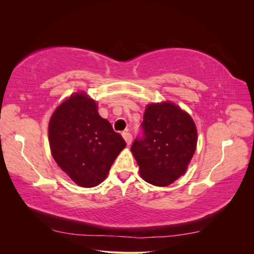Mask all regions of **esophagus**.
I'll return each mask as SVG.
<instances>
[{"label": "esophagus", "mask_w": 254, "mask_h": 254, "mask_svg": "<svg viewBox=\"0 0 254 254\" xmlns=\"http://www.w3.org/2000/svg\"><path fill=\"white\" fill-rule=\"evenodd\" d=\"M123 137H124L125 139V141H126V143H127V145L129 146L130 144H131V141H132V135H131V133H129V132H123Z\"/></svg>", "instance_id": "esophagus-1"}]
</instances>
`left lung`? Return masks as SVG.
<instances>
[{
	"label": "left lung",
	"instance_id": "obj_1",
	"mask_svg": "<svg viewBox=\"0 0 254 254\" xmlns=\"http://www.w3.org/2000/svg\"><path fill=\"white\" fill-rule=\"evenodd\" d=\"M141 129L131 145L141 177L153 186H170L186 173L195 152L193 120L172 103L151 104L145 110Z\"/></svg>",
	"mask_w": 254,
	"mask_h": 254
}]
</instances>
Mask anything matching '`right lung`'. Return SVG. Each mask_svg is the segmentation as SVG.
I'll return each instance as SVG.
<instances>
[{"label": "right lung", "mask_w": 254, "mask_h": 254, "mask_svg": "<svg viewBox=\"0 0 254 254\" xmlns=\"http://www.w3.org/2000/svg\"><path fill=\"white\" fill-rule=\"evenodd\" d=\"M49 139L59 167L84 188L104 181L126 146L110 123L99 117L95 102L84 93L67 98L53 113Z\"/></svg>", "instance_id": "obj_1"}]
</instances>
